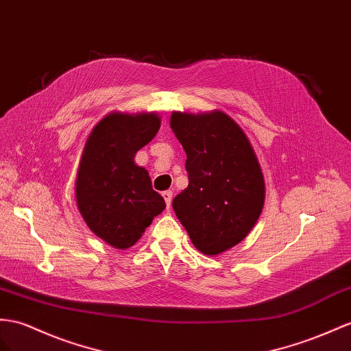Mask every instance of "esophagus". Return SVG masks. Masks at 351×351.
<instances>
[{"label": "esophagus", "instance_id": "esophagus-1", "mask_svg": "<svg viewBox=\"0 0 351 351\" xmlns=\"http://www.w3.org/2000/svg\"><path fill=\"white\" fill-rule=\"evenodd\" d=\"M161 195H163V199H165V202H166V206H167V209L170 208V204H172V197H173V193L172 191H165L163 194H161Z\"/></svg>", "mask_w": 351, "mask_h": 351}]
</instances>
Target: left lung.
Masks as SVG:
<instances>
[{"label":"left lung","instance_id":"left-lung-1","mask_svg":"<svg viewBox=\"0 0 351 351\" xmlns=\"http://www.w3.org/2000/svg\"><path fill=\"white\" fill-rule=\"evenodd\" d=\"M170 128L186 154L188 186L172 208L204 255L236 246L263 212L265 182L240 125L222 111L173 112Z\"/></svg>","mask_w":351,"mask_h":351}]
</instances>
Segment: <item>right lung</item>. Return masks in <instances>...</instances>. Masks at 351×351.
<instances>
[{
    "mask_svg": "<svg viewBox=\"0 0 351 351\" xmlns=\"http://www.w3.org/2000/svg\"><path fill=\"white\" fill-rule=\"evenodd\" d=\"M160 123L156 112H111L87 138L75 181L77 206L87 227L112 247L133 246L166 208L148 170L134 163Z\"/></svg>",
    "mask_w": 351,
    "mask_h": 351,
    "instance_id": "add662e5",
    "label": "right lung"
}]
</instances>
